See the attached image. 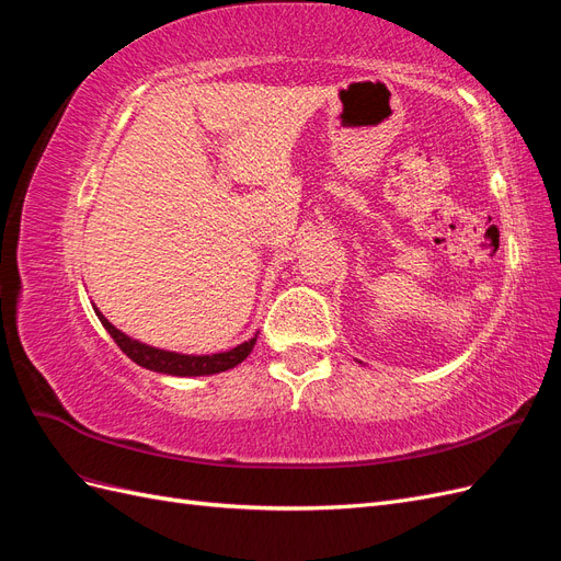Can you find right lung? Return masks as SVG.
Returning <instances> with one entry per match:
<instances>
[{"label":"right lung","mask_w":561,"mask_h":561,"mask_svg":"<svg viewBox=\"0 0 561 561\" xmlns=\"http://www.w3.org/2000/svg\"><path fill=\"white\" fill-rule=\"evenodd\" d=\"M95 316L103 322V328L110 332V336L116 342V346L122 348L128 358L140 365L147 367L151 371H159V375H171V377H208V375H219V371H227L236 365H241L254 342H257V334L248 342L239 344L231 351H222V353H213V355H186V353H178V351H163V348H154L149 344L138 342V339H130L126 332L116 330L112 322L100 313V309H95Z\"/></svg>","instance_id":"right-lung-1"}]
</instances>
